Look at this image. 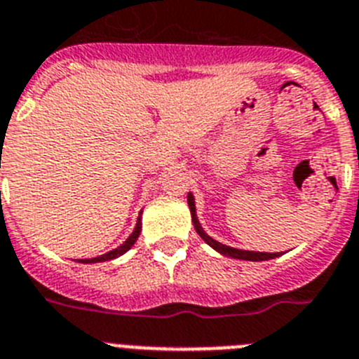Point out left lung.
I'll list each match as a JSON object with an SVG mask.
<instances>
[{
  "label": "left lung",
  "instance_id": "8db88e82",
  "mask_svg": "<svg viewBox=\"0 0 359 359\" xmlns=\"http://www.w3.org/2000/svg\"><path fill=\"white\" fill-rule=\"evenodd\" d=\"M187 203H189V209H191V216H192V223H194L196 232L201 236V240L205 243L212 247L216 252L223 254V256H229V258L234 259H245V262H267V259H274L278 256H281V252H256V250H243V249H236V247H229V245H223L219 241H216L214 238H210L207 232L203 231V226H201L200 219H198V214H196V201L192 192L187 194Z\"/></svg>",
  "mask_w": 359,
  "mask_h": 359
}]
</instances>
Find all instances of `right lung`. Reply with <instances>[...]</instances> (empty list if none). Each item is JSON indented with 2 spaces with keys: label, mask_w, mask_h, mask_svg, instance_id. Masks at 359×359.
Returning <instances> with one entry per match:
<instances>
[{
  "label": "right lung",
  "mask_w": 359,
  "mask_h": 359,
  "mask_svg": "<svg viewBox=\"0 0 359 359\" xmlns=\"http://www.w3.org/2000/svg\"><path fill=\"white\" fill-rule=\"evenodd\" d=\"M142 212H140V216H137V222H136V226H134L133 234L128 236L127 240L119 245V247H116V249L109 250V252H105V254H101V256H96V258L78 259V263H101V262H110V259H116V258H119V256H123V254L127 252V250L130 249L134 243H136L137 238H140V232H142Z\"/></svg>",
  "instance_id": "right-lung-1"
}]
</instances>
